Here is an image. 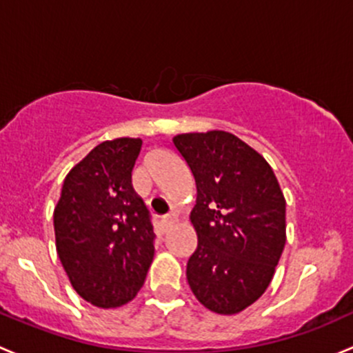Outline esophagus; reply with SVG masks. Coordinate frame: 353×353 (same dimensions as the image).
I'll return each mask as SVG.
<instances>
[{
    "label": "esophagus",
    "mask_w": 353,
    "mask_h": 353,
    "mask_svg": "<svg viewBox=\"0 0 353 353\" xmlns=\"http://www.w3.org/2000/svg\"><path fill=\"white\" fill-rule=\"evenodd\" d=\"M176 223H178L176 214H168V216H165V217H163V219H161V226H163V230H165V231H168L170 228L175 226Z\"/></svg>",
    "instance_id": "obj_1"
}]
</instances>
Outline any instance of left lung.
Returning a JSON list of instances; mask_svg holds the SVG:
<instances>
[{
    "instance_id": "8db88e82",
    "label": "left lung",
    "mask_w": 353,
    "mask_h": 353,
    "mask_svg": "<svg viewBox=\"0 0 353 353\" xmlns=\"http://www.w3.org/2000/svg\"><path fill=\"white\" fill-rule=\"evenodd\" d=\"M173 144L197 185L188 285L207 310L236 314L267 290L284 252V194L263 156L234 134H178Z\"/></svg>"
}]
</instances>
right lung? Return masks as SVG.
Wrapping results in <instances>:
<instances>
[{
	"instance_id": "1",
	"label": "right lung",
	"mask_w": 353,
	"mask_h": 353,
	"mask_svg": "<svg viewBox=\"0 0 353 353\" xmlns=\"http://www.w3.org/2000/svg\"><path fill=\"white\" fill-rule=\"evenodd\" d=\"M141 146L119 137L93 148L64 178L54 209L61 263L72 289L97 307L132 301L154 256L150 210L132 187Z\"/></svg>"
}]
</instances>
